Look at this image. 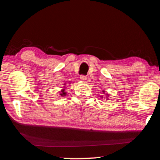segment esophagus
Returning <instances> with one entry per match:
<instances>
[{
    "mask_svg": "<svg viewBox=\"0 0 160 160\" xmlns=\"http://www.w3.org/2000/svg\"><path fill=\"white\" fill-rule=\"evenodd\" d=\"M80 80H82V81H85V80H87V77L85 76V75H80Z\"/></svg>",
    "mask_w": 160,
    "mask_h": 160,
    "instance_id": "34e87169",
    "label": "esophagus"
}]
</instances>
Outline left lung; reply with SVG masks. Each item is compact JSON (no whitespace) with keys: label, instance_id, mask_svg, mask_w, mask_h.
<instances>
[{"label":"left lung","instance_id":"left-lung-1","mask_svg":"<svg viewBox=\"0 0 160 160\" xmlns=\"http://www.w3.org/2000/svg\"><path fill=\"white\" fill-rule=\"evenodd\" d=\"M102 92L104 94V90H102ZM106 95L108 97V96H109V94H106ZM107 98H108V97H107Z\"/></svg>","mask_w":160,"mask_h":160}]
</instances>
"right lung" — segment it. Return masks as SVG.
Here are the masks:
<instances>
[{"instance_id": "add662e5", "label": "right lung", "mask_w": 160, "mask_h": 160, "mask_svg": "<svg viewBox=\"0 0 160 160\" xmlns=\"http://www.w3.org/2000/svg\"><path fill=\"white\" fill-rule=\"evenodd\" d=\"M66 84V83H65ZM64 88H65V86H64ZM67 94V92H66V90H65V89H62V90H61V92H60V95L61 96H62V97H65Z\"/></svg>"}]
</instances>
